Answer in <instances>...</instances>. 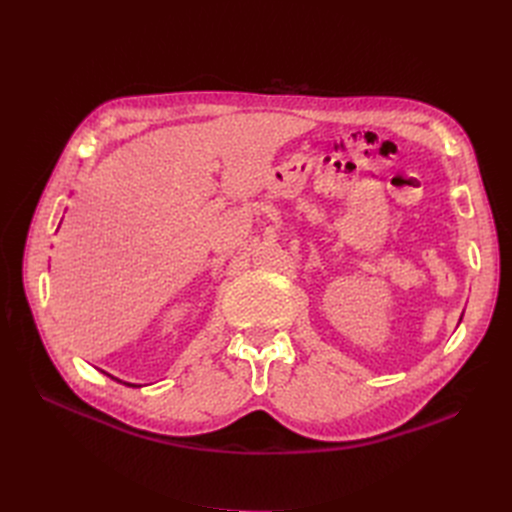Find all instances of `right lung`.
<instances>
[{"label": "right lung", "mask_w": 512, "mask_h": 512, "mask_svg": "<svg viewBox=\"0 0 512 512\" xmlns=\"http://www.w3.org/2000/svg\"><path fill=\"white\" fill-rule=\"evenodd\" d=\"M104 374H106V371H104ZM106 376H111V374H106ZM113 380H117V382H121V384H126V386H136V384H132V382H123V380H119V378H115V376H111Z\"/></svg>", "instance_id": "obj_1"}]
</instances>
